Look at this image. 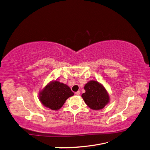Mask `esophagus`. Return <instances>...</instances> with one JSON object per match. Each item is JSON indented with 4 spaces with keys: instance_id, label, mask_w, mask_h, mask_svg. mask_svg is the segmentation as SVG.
<instances>
[{
    "instance_id": "34e87169",
    "label": "esophagus",
    "mask_w": 150,
    "mask_h": 150,
    "mask_svg": "<svg viewBox=\"0 0 150 150\" xmlns=\"http://www.w3.org/2000/svg\"><path fill=\"white\" fill-rule=\"evenodd\" d=\"M75 94L76 95V96H79V95L80 94V91H78L76 92Z\"/></svg>"
}]
</instances>
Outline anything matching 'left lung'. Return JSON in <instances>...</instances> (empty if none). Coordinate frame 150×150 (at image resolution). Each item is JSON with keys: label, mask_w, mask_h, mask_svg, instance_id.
<instances>
[{"label": "left lung", "mask_w": 150, "mask_h": 150, "mask_svg": "<svg viewBox=\"0 0 150 150\" xmlns=\"http://www.w3.org/2000/svg\"><path fill=\"white\" fill-rule=\"evenodd\" d=\"M84 89L86 92L81 96L87 106L92 110H101L110 102V96L106 89L98 81H89L85 84Z\"/></svg>", "instance_id": "obj_1"}]
</instances>
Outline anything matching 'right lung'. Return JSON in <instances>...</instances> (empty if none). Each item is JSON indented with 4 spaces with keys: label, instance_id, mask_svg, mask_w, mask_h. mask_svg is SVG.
I'll return each instance as SVG.
<instances>
[{
    "label": "right lung",
    "instance_id": "right-lung-1",
    "mask_svg": "<svg viewBox=\"0 0 150 150\" xmlns=\"http://www.w3.org/2000/svg\"><path fill=\"white\" fill-rule=\"evenodd\" d=\"M73 95L74 93L67 85L57 81H52L40 91L39 98L45 107L57 111L68 98Z\"/></svg>",
    "mask_w": 150,
    "mask_h": 150
}]
</instances>
